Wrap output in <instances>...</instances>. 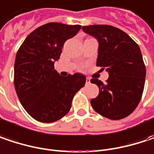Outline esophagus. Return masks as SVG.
<instances>
[{
  "instance_id": "34e87169",
  "label": "esophagus",
  "mask_w": 154,
  "mask_h": 154,
  "mask_svg": "<svg viewBox=\"0 0 154 154\" xmlns=\"http://www.w3.org/2000/svg\"><path fill=\"white\" fill-rule=\"evenodd\" d=\"M91 83V79L89 77H86V84H90Z\"/></svg>"
}]
</instances>
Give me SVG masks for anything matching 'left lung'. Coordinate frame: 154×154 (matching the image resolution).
Listing matches in <instances>:
<instances>
[{
    "label": "left lung",
    "instance_id": "obj_1",
    "mask_svg": "<svg viewBox=\"0 0 154 154\" xmlns=\"http://www.w3.org/2000/svg\"><path fill=\"white\" fill-rule=\"evenodd\" d=\"M82 30L98 39L97 66L106 69L109 74L105 84L97 78L91 80L100 90L91 100L92 108L111 120L127 117L138 105L145 87L146 71L138 45L111 25H88Z\"/></svg>",
    "mask_w": 154,
    "mask_h": 154
}]
</instances>
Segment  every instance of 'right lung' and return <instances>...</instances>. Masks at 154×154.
Here are the masks:
<instances>
[{
    "label": "right lung",
    "mask_w": 154,
    "mask_h": 154,
    "mask_svg": "<svg viewBox=\"0 0 154 154\" xmlns=\"http://www.w3.org/2000/svg\"><path fill=\"white\" fill-rule=\"evenodd\" d=\"M81 25L48 23L26 37L18 49L14 67V85L26 112L41 122L63 118L71 107L74 95L85 86L79 73L62 77L54 69L65 41L73 38Z\"/></svg>",
    "instance_id": "obj_1"
}]
</instances>
